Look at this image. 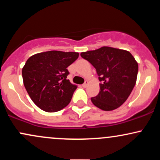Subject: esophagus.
I'll list each match as a JSON object with an SVG mask.
<instances>
[{"label": "esophagus", "mask_w": 160, "mask_h": 160, "mask_svg": "<svg viewBox=\"0 0 160 160\" xmlns=\"http://www.w3.org/2000/svg\"><path fill=\"white\" fill-rule=\"evenodd\" d=\"M88 83H89V82H88V80H86L85 82H84V83L82 85V87L85 88V87H86V86H87Z\"/></svg>", "instance_id": "obj_1"}]
</instances>
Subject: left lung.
Returning <instances> with one entry per match:
<instances>
[{
    "mask_svg": "<svg viewBox=\"0 0 160 160\" xmlns=\"http://www.w3.org/2000/svg\"><path fill=\"white\" fill-rule=\"evenodd\" d=\"M96 69L100 92L91 98L95 106L109 111L122 105L136 83L138 65L128 51L103 47L80 53Z\"/></svg>",
    "mask_w": 160,
    "mask_h": 160,
    "instance_id": "1",
    "label": "left lung"
}]
</instances>
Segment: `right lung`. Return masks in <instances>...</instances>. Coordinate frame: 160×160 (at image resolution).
I'll return each mask as SVG.
<instances>
[{"mask_svg": "<svg viewBox=\"0 0 160 160\" xmlns=\"http://www.w3.org/2000/svg\"><path fill=\"white\" fill-rule=\"evenodd\" d=\"M78 52L47 51L31 56L24 65L22 78L34 104L46 112H56L70 103L78 86L67 79V68Z\"/></svg>", "mask_w": 160, "mask_h": 160, "instance_id": "add662e5", "label": "right lung"}]
</instances>
